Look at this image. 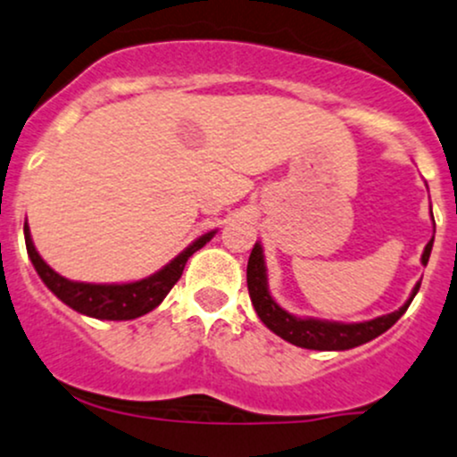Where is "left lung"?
<instances>
[{"label":"left lung","instance_id":"8db88e82","mask_svg":"<svg viewBox=\"0 0 457 457\" xmlns=\"http://www.w3.org/2000/svg\"><path fill=\"white\" fill-rule=\"evenodd\" d=\"M431 219H434V214H431ZM431 247H434V238L427 243L425 252H422V265L429 262ZM247 289L253 309H256L262 324L269 330H273L278 337L285 339V342L309 350H348L354 348V345L366 344L370 339L386 333L387 328H392L398 321V317L405 313L407 306L411 304V300H414V295L420 289V282L414 287L410 300L401 309L394 311V313L377 317V320L359 321V324H339V321H321L313 320V317H295L287 313L285 309H280L273 302V297L269 295L265 258H262V247L256 243L252 253H249L247 262Z\"/></svg>","mask_w":457,"mask_h":457}]
</instances>
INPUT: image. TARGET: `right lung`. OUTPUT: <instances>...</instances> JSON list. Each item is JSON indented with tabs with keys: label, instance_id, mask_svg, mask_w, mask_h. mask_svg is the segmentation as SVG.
<instances>
[{
	"label": "right lung",
	"instance_id": "1",
	"mask_svg": "<svg viewBox=\"0 0 457 457\" xmlns=\"http://www.w3.org/2000/svg\"><path fill=\"white\" fill-rule=\"evenodd\" d=\"M23 234H26L28 256H30L37 273L46 282L47 289L54 293L61 302H65L70 309L96 317V320H136V317L146 315L148 311L162 304L168 291L177 285V280L184 273L188 258L195 252H199L216 232H208L199 237L175 261L168 262L164 269L144 278V280L129 282V285H87V282L67 280V278L59 276L54 269L38 256L35 245H32L28 223L23 225Z\"/></svg>",
	"mask_w": 457,
	"mask_h": 457
}]
</instances>
